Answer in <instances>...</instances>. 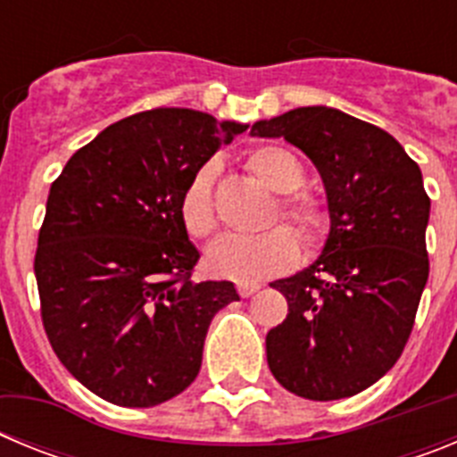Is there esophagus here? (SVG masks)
<instances>
[{"label": "esophagus", "instance_id": "1", "mask_svg": "<svg viewBox=\"0 0 457 457\" xmlns=\"http://www.w3.org/2000/svg\"><path fill=\"white\" fill-rule=\"evenodd\" d=\"M258 288H261V286L249 284V281H240V284H237V293H240V297H252Z\"/></svg>", "mask_w": 457, "mask_h": 457}]
</instances>
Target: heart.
Instances as JSON below:
<instances>
[{"label": "heart", "mask_w": 457, "mask_h": 457, "mask_svg": "<svg viewBox=\"0 0 457 457\" xmlns=\"http://www.w3.org/2000/svg\"><path fill=\"white\" fill-rule=\"evenodd\" d=\"M247 169L256 180L281 194L278 212L288 221L304 245H316L327 228V215L320 201L302 192L304 167L300 157L284 146H258L247 155ZM215 167L205 164L192 173L180 196V220L192 237H208L217 226ZM300 256V242L288 228H272L261 236L228 233L215 240L205 252V265L212 274L236 281H261L293 268Z\"/></svg>", "instance_id": "1"}]
</instances>
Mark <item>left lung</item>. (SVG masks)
Segmentation results:
<instances>
[{
  "instance_id": "8db88e82",
  "label": "left lung",
  "mask_w": 457,
  "mask_h": 457,
  "mask_svg": "<svg viewBox=\"0 0 457 457\" xmlns=\"http://www.w3.org/2000/svg\"><path fill=\"white\" fill-rule=\"evenodd\" d=\"M316 164L329 236L313 265L272 288L288 316L265 338L277 382L309 401L375 385L398 361L428 281L430 199L419 164L378 125L334 107H297L252 125Z\"/></svg>"
}]
</instances>
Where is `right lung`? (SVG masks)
<instances>
[{
    "mask_svg": "<svg viewBox=\"0 0 457 457\" xmlns=\"http://www.w3.org/2000/svg\"><path fill=\"white\" fill-rule=\"evenodd\" d=\"M247 130L160 107L104 128L52 183L34 258L40 316L59 361L120 407H153L199 375L210 320L240 300L192 278L199 252L180 196L221 144Z\"/></svg>",
    "mask_w": 457,
    "mask_h": 457,
    "instance_id": "obj_1",
    "label": "right lung"
}]
</instances>
